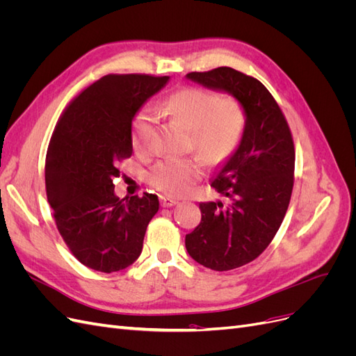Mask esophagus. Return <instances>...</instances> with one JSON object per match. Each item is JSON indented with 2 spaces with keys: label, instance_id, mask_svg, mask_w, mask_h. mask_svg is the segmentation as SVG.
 Wrapping results in <instances>:
<instances>
[{
  "label": "esophagus",
  "instance_id": "34e87169",
  "mask_svg": "<svg viewBox=\"0 0 356 356\" xmlns=\"http://www.w3.org/2000/svg\"><path fill=\"white\" fill-rule=\"evenodd\" d=\"M177 203H178L177 199H172L169 196H160V204L163 208H170V207H174V204H177Z\"/></svg>",
  "mask_w": 356,
  "mask_h": 356
}]
</instances>
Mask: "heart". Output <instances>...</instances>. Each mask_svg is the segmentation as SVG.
I'll use <instances>...</instances> for the list:
<instances>
[{
    "mask_svg": "<svg viewBox=\"0 0 356 356\" xmlns=\"http://www.w3.org/2000/svg\"><path fill=\"white\" fill-rule=\"evenodd\" d=\"M165 108L190 129V148L196 149L208 165L222 163L242 141L246 111L233 95L220 96L208 89L184 88L169 96ZM156 124V115L149 106L134 115L131 141L136 154L153 153ZM202 175L203 169L196 157H169L152 168L148 182L163 195L178 197L188 193Z\"/></svg>",
    "mask_w": 356,
    "mask_h": 356,
    "instance_id": "b5f03b06",
    "label": "heart"
}]
</instances>
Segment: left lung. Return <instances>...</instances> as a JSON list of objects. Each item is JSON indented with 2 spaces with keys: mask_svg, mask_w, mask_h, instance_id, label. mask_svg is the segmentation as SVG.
Returning a JSON list of instances; mask_svg holds the SVG:
<instances>
[{
  "mask_svg": "<svg viewBox=\"0 0 356 356\" xmlns=\"http://www.w3.org/2000/svg\"><path fill=\"white\" fill-rule=\"evenodd\" d=\"M187 79L229 92L246 111L242 141L211 187L229 199L204 202L202 220L186 234L193 260L217 272L254 261L284 221L294 186L296 149L286 118L257 79L229 67L188 72Z\"/></svg>",
  "mask_w": 356,
  "mask_h": 356,
  "instance_id": "1",
  "label": "left lung"
}]
</instances>
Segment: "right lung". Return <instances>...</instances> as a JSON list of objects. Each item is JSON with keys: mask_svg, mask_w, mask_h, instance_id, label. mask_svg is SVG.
<instances>
[{"mask_svg": "<svg viewBox=\"0 0 356 356\" xmlns=\"http://www.w3.org/2000/svg\"><path fill=\"white\" fill-rule=\"evenodd\" d=\"M169 77L108 74L68 104L50 138L46 193L56 227L86 267L113 273L141 255L148 222L159 211L152 193L118 199L113 178L132 156L131 126L143 104Z\"/></svg>", "mask_w": 356, "mask_h": 356, "instance_id": "1", "label": "right lung"}]
</instances>
